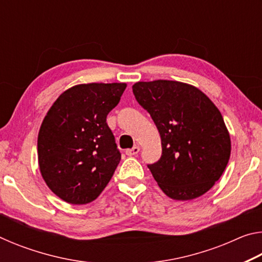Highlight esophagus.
<instances>
[{"mask_svg": "<svg viewBox=\"0 0 262 262\" xmlns=\"http://www.w3.org/2000/svg\"><path fill=\"white\" fill-rule=\"evenodd\" d=\"M139 151H140L139 147H133L132 149L126 150V155H127V156H135V155L139 154Z\"/></svg>", "mask_w": 262, "mask_h": 262, "instance_id": "34e87169", "label": "esophagus"}]
</instances>
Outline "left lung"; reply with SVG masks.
Segmentation results:
<instances>
[{
    "label": "left lung",
    "instance_id": "obj_1",
    "mask_svg": "<svg viewBox=\"0 0 262 262\" xmlns=\"http://www.w3.org/2000/svg\"><path fill=\"white\" fill-rule=\"evenodd\" d=\"M133 92L161 135L162 157L148 165L159 187L179 201L207 193L231 154L220 110L198 88L177 81L137 82Z\"/></svg>",
    "mask_w": 262,
    "mask_h": 262
}]
</instances>
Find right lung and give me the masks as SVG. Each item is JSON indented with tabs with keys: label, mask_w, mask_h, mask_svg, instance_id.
<instances>
[{
	"label": "right lung",
	"mask_w": 262,
	"mask_h": 262,
	"mask_svg": "<svg viewBox=\"0 0 262 262\" xmlns=\"http://www.w3.org/2000/svg\"><path fill=\"white\" fill-rule=\"evenodd\" d=\"M126 83L78 84L59 96L38 134L40 173L53 193L72 205L99 196L121 159L106 117Z\"/></svg>",
	"instance_id": "add662e5"
}]
</instances>
